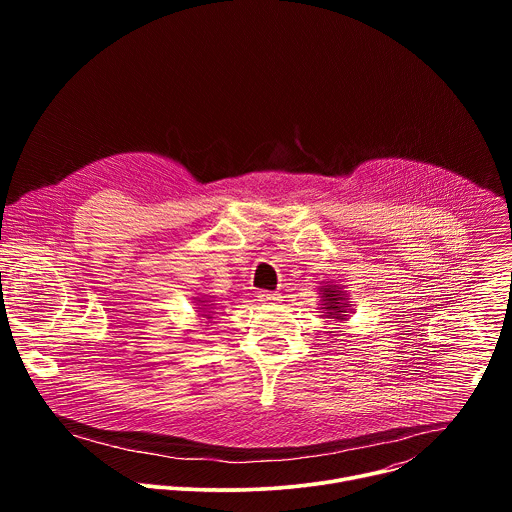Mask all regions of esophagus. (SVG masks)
I'll list each match as a JSON object with an SVG mask.
<instances>
[{
    "label": "esophagus",
    "mask_w": 512,
    "mask_h": 512,
    "mask_svg": "<svg viewBox=\"0 0 512 512\" xmlns=\"http://www.w3.org/2000/svg\"><path fill=\"white\" fill-rule=\"evenodd\" d=\"M257 298L263 304H279L281 302V296L277 294V291H259Z\"/></svg>",
    "instance_id": "obj_1"
}]
</instances>
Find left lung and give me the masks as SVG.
<instances>
[{
	"label": "left lung",
	"instance_id": "left-lung-1",
	"mask_svg": "<svg viewBox=\"0 0 512 512\" xmlns=\"http://www.w3.org/2000/svg\"><path fill=\"white\" fill-rule=\"evenodd\" d=\"M320 291V310L324 314V318L334 320V322H344L350 318V302H348V294L344 291V285H336V283H326L318 287Z\"/></svg>",
	"mask_w": 512,
	"mask_h": 512
}]
</instances>
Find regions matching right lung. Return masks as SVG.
Instances as JSON below:
<instances>
[{"label": "right lung", "instance_id": "1", "mask_svg": "<svg viewBox=\"0 0 512 512\" xmlns=\"http://www.w3.org/2000/svg\"><path fill=\"white\" fill-rule=\"evenodd\" d=\"M194 300V304H196V312H198V318H206L208 322L212 320V310H214V302L212 300H206L204 296H200V298H192Z\"/></svg>", "mask_w": 512, "mask_h": 512}]
</instances>
